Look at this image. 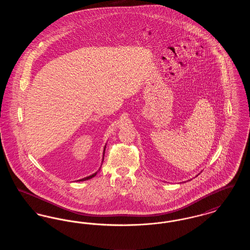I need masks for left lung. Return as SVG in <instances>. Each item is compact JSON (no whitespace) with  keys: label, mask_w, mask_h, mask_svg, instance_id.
<instances>
[{"label":"left lung","mask_w":250,"mask_h":250,"mask_svg":"<svg viewBox=\"0 0 250 250\" xmlns=\"http://www.w3.org/2000/svg\"><path fill=\"white\" fill-rule=\"evenodd\" d=\"M198 175H199V174H198Z\"/></svg>","instance_id":"obj_1"}]
</instances>
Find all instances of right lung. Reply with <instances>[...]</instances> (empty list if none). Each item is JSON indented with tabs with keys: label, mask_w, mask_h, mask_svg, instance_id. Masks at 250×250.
I'll use <instances>...</instances> for the list:
<instances>
[{
	"label": "right lung",
	"mask_w": 250,
	"mask_h": 250,
	"mask_svg": "<svg viewBox=\"0 0 250 250\" xmlns=\"http://www.w3.org/2000/svg\"><path fill=\"white\" fill-rule=\"evenodd\" d=\"M106 145H107V143L105 144V146H104V151H103V157H102V163H103V160H104V155H105V150H106ZM101 166H102V164H101ZM100 168H101V167H99V169L96 171V172H95V173H93L92 175H90V176H87V177H84V178L83 179H80V180H78L79 182L80 181H86V180H89V179H92L93 177H95V175L97 174V172L100 170Z\"/></svg>",
	"instance_id": "1"
}]
</instances>
